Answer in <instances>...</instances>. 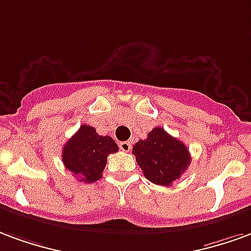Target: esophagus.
<instances>
[{
    "instance_id": "34e87169",
    "label": "esophagus",
    "mask_w": 251,
    "mask_h": 251,
    "mask_svg": "<svg viewBox=\"0 0 251 251\" xmlns=\"http://www.w3.org/2000/svg\"><path fill=\"white\" fill-rule=\"evenodd\" d=\"M119 147H120V150L124 151V152H129V151H131V147H132V144H131V142H122V143L119 144Z\"/></svg>"
}]
</instances>
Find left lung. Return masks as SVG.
I'll use <instances>...</instances> for the list:
<instances>
[{
    "mask_svg": "<svg viewBox=\"0 0 251 251\" xmlns=\"http://www.w3.org/2000/svg\"><path fill=\"white\" fill-rule=\"evenodd\" d=\"M132 153L144 176L160 186H171L191 160L187 147L162 127L153 128L147 139L135 143Z\"/></svg>",
    "mask_w": 251,
    "mask_h": 251,
    "instance_id": "left-lung-1",
    "label": "left lung"
}]
</instances>
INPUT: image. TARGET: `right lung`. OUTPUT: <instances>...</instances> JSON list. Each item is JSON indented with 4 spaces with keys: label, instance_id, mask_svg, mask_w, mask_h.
Here are the masks:
<instances>
[{
    "label": "right lung",
    "instance_id": "right-lung-1",
    "mask_svg": "<svg viewBox=\"0 0 251 251\" xmlns=\"http://www.w3.org/2000/svg\"><path fill=\"white\" fill-rule=\"evenodd\" d=\"M111 136H101L91 126L84 124L63 148V163L77 180L93 183L101 178L109 153L118 151Z\"/></svg>",
    "mask_w": 251,
    "mask_h": 251
}]
</instances>
